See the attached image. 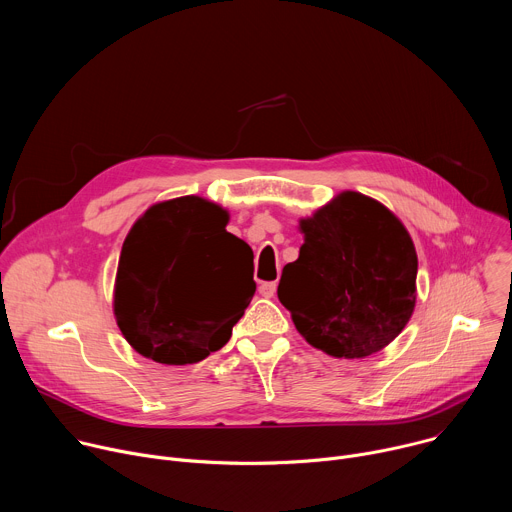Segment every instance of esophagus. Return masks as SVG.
I'll return each instance as SVG.
<instances>
[{
	"label": "esophagus",
	"mask_w": 512,
	"mask_h": 512,
	"mask_svg": "<svg viewBox=\"0 0 512 512\" xmlns=\"http://www.w3.org/2000/svg\"><path fill=\"white\" fill-rule=\"evenodd\" d=\"M275 291H277V283L275 281H265V283L259 285V294L263 298H273Z\"/></svg>",
	"instance_id": "esophagus-1"
}]
</instances>
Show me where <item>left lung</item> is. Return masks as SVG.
I'll use <instances>...</instances> for the list:
<instances>
[{
	"label": "left lung",
	"mask_w": 512,
	"mask_h": 512,
	"mask_svg": "<svg viewBox=\"0 0 512 512\" xmlns=\"http://www.w3.org/2000/svg\"><path fill=\"white\" fill-rule=\"evenodd\" d=\"M300 257L283 267L277 298L298 332L336 358L393 342L415 308L417 253L399 218L360 192H342L302 218Z\"/></svg>",
	"instance_id": "left-lung-1"
}]
</instances>
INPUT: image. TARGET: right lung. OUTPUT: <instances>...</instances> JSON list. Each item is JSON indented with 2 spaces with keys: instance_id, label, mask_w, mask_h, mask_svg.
Here are the masks:
<instances>
[{
  "instance_id": "obj_1",
  "label": "right lung",
  "mask_w": 512,
  "mask_h": 512,
  "mask_svg": "<svg viewBox=\"0 0 512 512\" xmlns=\"http://www.w3.org/2000/svg\"><path fill=\"white\" fill-rule=\"evenodd\" d=\"M229 212L198 196L158 202L125 237L113 312L125 340L162 364H194L223 348L255 281L251 247L227 233Z\"/></svg>"
}]
</instances>
